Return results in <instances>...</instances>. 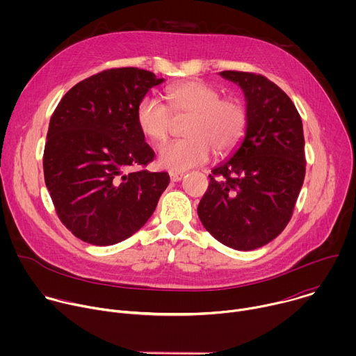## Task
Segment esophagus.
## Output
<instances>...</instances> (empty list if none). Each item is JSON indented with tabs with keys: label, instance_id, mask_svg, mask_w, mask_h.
Returning <instances> with one entry per match:
<instances>
[{
	"label": "esophagus",
	"instance_id": "34e87169",
	"mask_svg": "<svg viewBox=\"0 0 356 356\" xmlns=\"http://www.w3.org/2000/svg\"><path fill=\"white\" fill-rule=\"evenodd\" d=\"M169 176H170L172 181H180L184 177V175L181 172H170Z\"/></svg>",
	"mask_w": 356,
	"mask_h": 356
}]
</instances>
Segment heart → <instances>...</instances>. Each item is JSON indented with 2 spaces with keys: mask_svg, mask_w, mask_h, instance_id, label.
<instances>
[{
  "mask_svg": "<svg viewBox=\"0 0 356 356\" xmlns=\"http://www.w3.org/2000/svg\"><path fill=\"white\" fill-rule=\"evenodd\" d=\"M169 107L154 97H143L136 107L140 132L155 143L165 142L175 119L188 118L187 138L166 143L159 150V163L170 170H187L216 155L232 152L248 128V110L238 98L221 97L217 87L202 80H188L166 90Z\"/></svg>",
  "mask_w": 356,
  "mask_h": 356,
  "instance_id": "b5f03b06",
  "label": "heart"
}]
</instances>
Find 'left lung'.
Segmentation results:
<instances>
[{"mask_svg": "<svg viewBox=\"0 0 356 356\" xmlns=\"http://www.w3.org/2000/svg\"><path fill=\"white\" fill-rule=\"evenodd\" d=\"M220 74L243 90L248 128L232 158L209 175L197 213L217 241L252 250L275 239L293 216L306 176L302 124L290 97L268 77Z\"/></svg>", "mask_w": 356, "mask_h": 356, "instance_id": "8db88e82", "label": "left lung"}]
</instances>
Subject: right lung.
I'll list each match as a JSON object with an SVG mask.
<instances>
[{
	"instance_id": "add662e5",
	"label": "right lung",
	"mask_w": 356,
	"mask_h": 356,
	"mask_svg": "<svg viewBox=\"0 0 356 356\" xmlns=\"http://www.w3.org/2000/svg\"><path fill=\"white\" fill-rule=\"evenodd\" d=\"M162 81L138 67L103 70L73 86L50 118L44 183L62 224L87 243L134 235L170 181L145 170L155 152L136 124L139 101Z\"/></svg>"
}]
</instances>
